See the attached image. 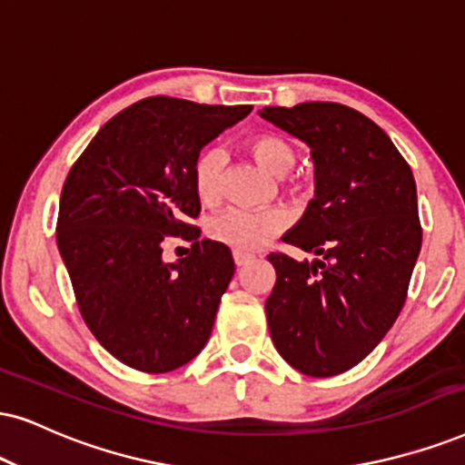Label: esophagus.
Returning a JSON list of instances; mask_svg holds the SVG:
<instances>
[{"label": "esophagus", "instance_id": "1", "mask_svg": "<svg viewBox=\"0 0 465 465\" xmlns=\"http://www.w3.org/2000/svg\"><path fill=\"white\" fill-rule=\"evenodd\" d=\"M255 257L251 255V252H244V251H233V262H236L238 268L246 266V263H251Z\"/></svg>", "mask_w": 465, "mask_h": 465}]
</instances>
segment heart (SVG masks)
Listing matches in <instances>:
<instances>
[{"mask_svg":"<svg viewBox=\"0 0 465 465\" xmlns=\"http://www.w3.org/2000/svg\"><path fill=\"white\" fill-rule=\"evenodd\" d=\"M246 145L263 169H268L272 175H279L283 189L290 195H307L311 191V180L307 175L290 173L296 164L298 152L296 145L283 134H255ZM223 169H225L223 150L205 148L197 154L195 164H193V186L203 203L213 205L221 199ZM285 225L287 214L281 208H225L210 216L205 229H208L210 240L229 246V249L257 251L279 236Z\"/></svg>","mask_w":465,"mask_h":465,"instance_id":"heart-1","label":"heart"}]
</instances>
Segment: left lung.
Wrapping results in <instances>:
<instances>
[{
  "label": "left lung",
  "mask_w": 465,
  "mask_h": 465,
  "mask_svg": "<svg viewBox=\"0 0 465 465\" xmlns=\"http://www.w3.org/2000/svg\"><path fill=\"white\" fill-rule=\"evenodd\" d=\"M263 120L311 145L315 199L283 242L313 263L270 252V337L293 369L331 378L371 354L401 313L422 227L412 169L389 134L339 103L263 107Z\"/></svg>",
  "instance_id": "1"
}]
</instances>
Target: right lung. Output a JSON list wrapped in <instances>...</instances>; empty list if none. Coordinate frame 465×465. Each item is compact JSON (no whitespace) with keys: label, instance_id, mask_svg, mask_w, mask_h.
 <instances>
[{"label":"right lung","instance_id":"obj_1","mask_svg":"<svg viewBox=\"0 0 465 465\" xmlns=\"http://www.w3.org/2000/svg\"><path fill=\"white\" fill-rule=\"evenodd\" d=\"M252 111L150 96L111 117L64 182L57 246L76 307L98 343L143 373L193 361L233 276L232 251L202 240L193 164L205 143ZM192 242L175 264L167 237Z\"/></svg>","mask_w":465,"mask_h":465}]
</instances>
